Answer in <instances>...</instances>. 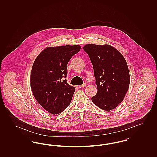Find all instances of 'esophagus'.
Returning <instances> with one entry per match:
<instances>
[{
	"label": "esophagus",
	"mask_w": 157,
	"mask_h": 157,
	"mask_svg": "<svg viewBox=\"0 0 157 157\" xmlns=\"http://www.w3.org/2000/svg\"><path fill=\"white\" fill-rule=\"evenodd\" d=\"M86 83H83V84H82V85H79V88H84L85 86H86Z\"/></svg>",
	"instance_id": "obj_1"
}]
</instances>
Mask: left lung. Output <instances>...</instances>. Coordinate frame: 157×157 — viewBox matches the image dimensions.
Returning a JSON list of instances; mask_svg holds the SVG:
<instances>
[{"label":"left lung","instance_id":"left-lung-1","mask_svg":"<svg viewBox=\"0 0 157 157\" xmlns=\"http://www.w3.org/2000/svg\"><path fill=\"white\" fill-rule=\"evenodd\" d=\"M83 50L89 56L94 68L97 95L92 101L99 108L110 111L124 99L129 85L127 62L122 54L109 45L88 44Z\"/></svg>","mask_w":157,"mask_h":157}]
</instances>
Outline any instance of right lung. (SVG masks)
<instances>
[{
    "mask_svg": "<svg viewBox=\"0 0 157 157\" xmlns=\"http://www.w3.org/2000/svg\"><path fill=\"white\" fill-rule=\"evenodd\" d=\"M81 49L79 45L46 48L35 60L30 86L37 102L45 110L58 114L70 104L75 87L67 83V63Z\"/></svg>",
    "mask_w": 157,
    "mask_h": 157,
    "instance_id": "right-lung-1",
    "label": "right lung"
}]
</instances>
